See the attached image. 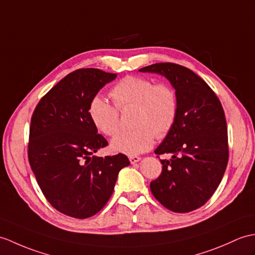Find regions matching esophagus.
Segmentation results:
<instances>
[{
    "mask_svg": "<svg viewBox=\"0 0 255 255\" xmlns=\"http://www.w3.org/2000/svg\"><path fill=\"white\" fill-rule=\"evenodd\" d=\"M140 157L139 156H129V161H130V163L131 164H135V163H138L139 161H140Z\"/></svg>",
    "mask_w": 255,
    "mask_h": 255,
    "instance_id": "esophagus-1",
    "label": "esophagus"
}]
</instances>
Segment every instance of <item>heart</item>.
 Here are the masks:
<instances>
[{
	"instance_id": "1",
	"label": "heart",
	"mask_w": 255,
	"mask_h": 255,
	"mask_svg": "<svg viewBox=\"0 0 255 255\" xmlns=\"http://www.w3.org/2000/svg\"><path fill=\"white\" fill-rule=\"evenodd\" d=\"M111 96L113 103L104 97L94 96L89 103V116L101 132L114 135L120 129V110L134 106L133 129L124 130L112 140L111 146L116 152L137 155L151 149L155 135L163 138L173 128L178 101L176 92L167 84L139 76H127L113 87Z\"/></svg>"
}]
</instances>
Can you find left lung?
Here are the masks:
<instances>
[{"instance_id": "obj_1", "label": "left lung", "mask_w": 255, "mask_h": 255, "mask_svg": "<svg viewBox=\"0 0 255 255\" xmlns=\"http://www.w3.org/2000/svg\"><path fill=\"white\" fill-rule=\"evenodd\" d=\"M139 70L167 78L178 101L174 126L154 151L171 158L161 159L162 173L151 181V191L170 211L197 210L215 192L228 163L227 124L221 101L201 77L181 65L157 63Z\"/></svg>"}]
</instances>
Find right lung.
Wrapping results in <instances>:
<instances>
[{
	"instance_id": "right-lung-1",
	"label": "right lung",
	"mask_w": 255,
	"mask_h": 255,
	"mask_svg": "<svg viewBox=\"0 0 255 255\" xmlns=\"http://www.w3.org/2000/svg\"><path fill=\"white\" fill-rule=\"evenodd\" d=\"M116 74L81 68L68 74L40 100L31 117L28 158L41 191L53 208L88 218L104 208L125 154L93 155L108 141L89 116V103Z\"/></svg>"
}]
</instances>
